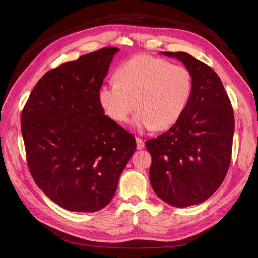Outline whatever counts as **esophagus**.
<instances>
[{
	"instance_id": "1",
	"label": "esophagus",
	"mask_w": 258,
	"mask_h": 258,
	"mask_svg": "<svg viewBox=\"0 0 258 258\" xmlns=\"http://www.w3.org/2000/svg\"><path fill=\"white\" fill-rule=\"evenodd\" d=\"M136 141H137V148H138V150H142V148L144 147L143 140L140 139V138H136Z\"/></svg>"
}]
</instances>
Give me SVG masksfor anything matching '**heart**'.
Listing matches in <instances>:
<instances>
[{
	"instance_id": "b5f03b06",
	"label": "heart",
	"mask_w": 258,
	"mask_h": 258,
	"mask_svg": "<svg viewBox=\"0 0 258 258\" xmlns=\"http://www.w3.org/2000/svg\"><path fill=\"white\" fill-rule=\"evenodd\" d=\"M115 82L104 84L98 92L105 115L127 123L136 110V124L141 130H166L181 119L192 96V74L184 66L137 54L116 69Z\"/></svg>"
}]
</instances>
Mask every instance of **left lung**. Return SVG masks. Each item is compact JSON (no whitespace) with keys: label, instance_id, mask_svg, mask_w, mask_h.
I'll list each match as a JSON object with an SVG mask.
<instances>
[{"label":"left lung","instance_id":"left-lung-1","mask_svg":"<svg viewBox=\"0 0 258 258\" xmlns=\"http://www.w3.org/2000/svg\"><path fill=\"white\" fill-rule=\"evenodd\" d=\"M163 54L192 74V96L184 115L167 132L145 142L152 156L150 181L167 204L185 208L207 200L229 169L235 117L218 75L187 52Z\"/></svg>","mask_w":258,"mask_h":258}]
</instances>
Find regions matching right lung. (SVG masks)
<instances>
[{
	"label": "right lung",
	"instance_id": "right-lung-1",
	"mask_svg": "<svg viewBox=\"0 0 258 258\" xmlns=\"http://www.w3.org/2000/svg\"><path fill=\"white\" fill-rule=\"evenodd\" d=\"M118 50L105 47L50 70L21 112L31 175L69 211L96 212L110 204L137 148L135 137L105 116L98 100Z\"/></svg>",
	"mask_w": 258,
	"mask_h": 258
}]
</instances>
